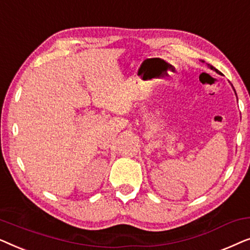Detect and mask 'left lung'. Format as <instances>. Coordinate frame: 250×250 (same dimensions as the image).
<instances>
[{"label": "left lung", "mask_w": 250, "mask_h": 250, "mask_svg": "<svg viewBox=\"0 0 250 250\" xmlns=\"http://www.w3.org/2000/svg\"><path fill=\"white\" fill-rule=\"evenodd\" d=\"M203 62H204V61H203ZM208 67H209V68H210V69H213V70H215V71H216V73H217V74H220V71H218V70L216 69V68H214L213 66H211V64H209V63H208ZM234 92H235V91H234Z\"/></svg>", "instance_id": "obj_1"}]
</instances>
